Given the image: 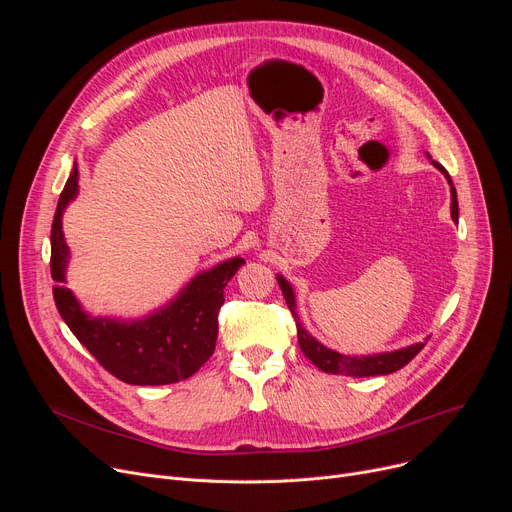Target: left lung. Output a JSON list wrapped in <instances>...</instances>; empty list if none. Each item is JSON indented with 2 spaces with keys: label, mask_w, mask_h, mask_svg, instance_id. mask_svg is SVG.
<instances>
[{
  "label": "left lung",
  "mask_w": 512,
  "mask_h": 512,
  "mask_svg": "<svg viewBox=\"0 0 512 512\" xmlns=\"http://www.w3.org/2000/svg\"><path fill=\"white\" fill-rule=\"evenodd\" d=\"M434 166L448 178L450 182V195H452V220L456 222L459 220V201H456V191L452 186V180L448 176V172L438 164V161H434ZM278 284L284 292V299H286V305L288 309L292 311L294 315V321H297V334H299V346L303 355L315 365L319 367L321 371L326 373H340V375H355V378H367V375H388V373H394L398 369L405 367L409 361L415 359V355L421 351V348L425 346V342H419V344H413V346H407V348H400V351H394V353H382V355H369V357H346V355H340L336 351H330V348H326L321 342H317L301 324V319L297 315V311H294V294H292V288L290 284L278 276Z\"/></svg>",
  "instance_id": "obj_1"
}]
</instances>
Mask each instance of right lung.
<instances>
[{"label":"right lung","mask_w":512,"mask_h":512,"mask_svg":"<svg viewBox=\"0 0 512 512\" xmlns=\"http://www.w3.org/2000/svg\"><path fill=\"white\" fill-rule=\"evenodd\" d=\"M78 193L74 168L58 201L51 224L53 301L70 332L97 363L114 378L134 386H164L191 378L213 355L218 340V313L224 288L245 259L234 257L199 274L174 303L147 319L122 324L116 319L89 317L66 288L68 247L62 232V213Z\"/></svg>","instance_id":"1"}]
</instances>
